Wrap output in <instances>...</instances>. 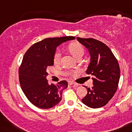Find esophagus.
<instances>
[{
  "label": "esophagus",
  "instance_id": "esophagus-1",
  "mask_svg": "<svg viewBox=\"0 0 132 132\" xmlns=\"http://www.w3.org/2000/svg\"><path fill=\"white\" fill-rule=\"evenodd\" d=\"M68 85H75V87L79 86V85L75 83V82H73V81H68Z\"/></svg>",
  "mask_w": 132,
  "mask_h": 132
}]
</instances>
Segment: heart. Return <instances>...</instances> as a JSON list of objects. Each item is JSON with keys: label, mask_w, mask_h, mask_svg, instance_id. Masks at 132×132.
Returning <instances> with one entry per match:
<instances>
[{"label": "heart", "mask_w": 132, "mask_h": 132, "mask_svg": "<svg viewBox=\"0 0 132 132\" xmlns=\"http://www.w3.org/2000/svg\"><path fill=\"white\" fill-rule=\"evenodd\" d=\"M69 51L72 53V55H73L76 59L79 57H83L85 53V49L83 46L81 44L79 43H75L70 44L68 47ZM61 58V52L60 50H57L55 52V55H54V62L55 64L60 62ZM64 75L68 76L72 74L71 72H64L63 73Z\"/></svg>", "instance_id": "heart-1"}]
</instances>
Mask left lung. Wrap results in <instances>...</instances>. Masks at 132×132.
Instances as JSON below:
<instances>
[{
  "label": "left lung",
  "mask_w": 132,
  "mask_h": 132,
  "mask_svg": "<svg viewBox=\"0 0 132 132\" xmlns=\"http://www.w3.org/2000/svg\"><path fill=\"white\" fill-rule=\"evenodd\" d=\"M77 39L89 52L90 63L86 72L92 75L94 84L91 88L85 87L87 94L81 100L92 109L101 108L111 100L117 89L119 65L110 48L102 42L92 38Z\"/></svg>",
  "instance_id": "1"
}]
</instances>
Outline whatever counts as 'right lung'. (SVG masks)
I'll return each mask as SVG.
<instances>
[{"mask_svg": "<svg viewBox=\"0 0 132 132\" xmlns=\"http://www.w3.org/2000/svg\"><path fill=\"white\" fill-rule=\"evenodd\" d=\"M75 38V36L45 38L31 46L24 54L19 68L20 86L28 100L36 106L50 109L61 101L68 83L62 81L56 85H49L46 79L47 68L54 64L57 47Z\"/></svg>", "mask_w": 132, "mask_h": 132, "instance_id": "right-lung-1", "label": "right lung"}]
</instances>
